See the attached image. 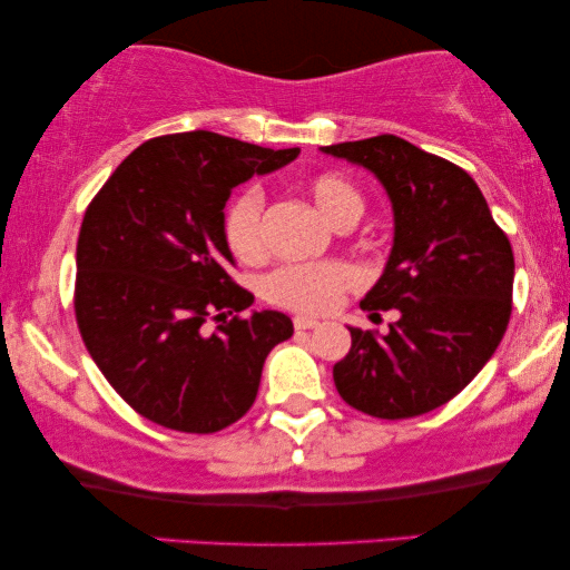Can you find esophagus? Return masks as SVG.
I'll return each instance as SVG.
<instances>
[{
  "instance_id": "1",
  "label": "esophagus",
  "mask_w": 570,
  "mask_h": 570,
  "mask_svg": "<svg viewBox=\"0 0 570 570\" xmlns=\"http://www.w3.org/2000/svg\"><path fill=\"white\" fill-rule=\"evenodd\" d=\"M293 324H295V330H298V332H303V330H316V326H318L316 318H308V316H295Z\"/></svg>"
}]
</instances>
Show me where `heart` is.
Wrapping results in <instances>:
<instances>
[{"mask_svg": "<svg viewBox=\"0 0 570 570\" xmlns=\"http://www.w3.org/2000/svg\"><path fill=\"white\" fill-rule=\"evenodd\" d=\"M308 194L318 213L332 225H353L363 215V194L340 174H318L308 181ZM262 205L256 186H248L230 199L223 215V238L240 262L256 259L262 252ZM361 285V275L345 262L283 264L264 277L262 291L269 303L301 314H324L337 306L347 291Z\"/></svg>", "mask_w": 570, "mask_h": 570, "instance_id": "1", "label": "heart"}]
</instances>
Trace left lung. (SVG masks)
Here are the masks:
<instances>
[{"label":"left lung","mask_w":570,"mask_h":570,"mask_svg":"<svg viewBox=\"0 0 570 570\" xmlns=\"http://www.w3.org/2000/svg\"><path fill=\"white\" fill-rule=\"evenodd\" d=\"M368 168L394 209V244L365 311L396 308L386 334L350 326L334 384L381 420L423 415L462 392L511 318L513 252L474 178L407 139L379 135L322 147Z\"/></svg>","instance_id":"8db88e82"}]
</instances>
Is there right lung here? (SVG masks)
<instances>
[{
	"instance_id": "obj_1",
	"label": "right lung",
	"mask_w": 570,
	"mask_h": 570,
	"mask_svg": "<svg viewBox=\"0 0 570 570\" xmlns=\"http://www.w3.org/2000/svg\"><path fill=\"white\" fill-rule=\"evenodd\" d=\"M215 131L147 139L85 209L75 316L96 365L139 415L181 433H217L259 392L269 350L293 337L279 311H246L223 238V207L254 174L298 158ZM209 317H223L207 335Z\"/></svg>"
}]
</instances>
